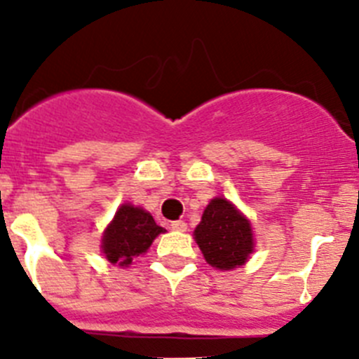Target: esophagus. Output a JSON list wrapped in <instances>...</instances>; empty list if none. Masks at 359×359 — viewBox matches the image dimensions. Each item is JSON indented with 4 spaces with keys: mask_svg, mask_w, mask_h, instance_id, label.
I'll return each mask as SVG.
<instances>
[{
    "mask_svg": "<svg viewBox=\"0 0 359 359\" xmlns=\"http://www.w3.org/2000/svg\"><path fill=\"white\" fill-rule=\"evenodd\" d=\"M170 228H172V230H176V231H185L187 230V223H185V221H172V223H170Z\"/></svg>",
    "mask_w": 359,
    "mask_h": 359,
    "instance_id": "obj_1",
    "label": "esophagus"
}]
</instances>
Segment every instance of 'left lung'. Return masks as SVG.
<instances>
[{
    "instance_id": "1",
    "label": "left lung",
    "mask_w": 359,
    "mask_h": 359,
    "mask_svg": "<svg viewBox=\"0 0 359 359\" xmlns=\"http://www.w3.org/2000/svg\"><path fill=\"white\" fill-rule=\"evenodd\" d=\"M194 236L208 264L219 269L243 266L253 252L250 221L223 198L208 203Z\"/></svg>"
}]
</instances>
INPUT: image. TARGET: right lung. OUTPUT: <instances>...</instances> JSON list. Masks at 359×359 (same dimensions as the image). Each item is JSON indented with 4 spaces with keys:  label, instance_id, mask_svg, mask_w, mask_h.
<instances>
[{
    "label": "right lung",
    "instance_id": "right-lung-1",
    "mask_svg": "<svg viewBox=\"0 0 359 359\" xmlns=\"http://www.w3.org/2000/svg\"><path fill=\"white\" fill-rule=\"evenodd\" d=\"M163 228L154 223L149 212L123 205L115 214L102 239V252L113 264L128 266L133 259L147 252L154 237L163 233Z\"/></svg>",
    "mask_w": 359,
    "mask_h": 359
}]
</instances>
